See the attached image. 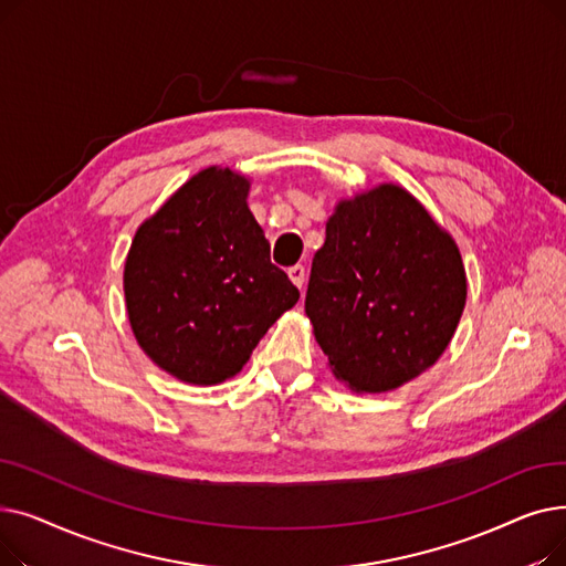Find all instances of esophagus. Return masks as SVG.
Wrapping results in <instances>:
<instances>
[{"instance_id": "34e87169", "label": "esophagus", "mask_w": 566, "mask_h": 566, "mask_svg": "<svg viewBox=\"0 0 566 566\" xmlns=\"http://www.w3.org/2000/svg\"><path fill=\"white\" fill-rule=\"evenodd\" d=\"M289 280L298 289H303V284H305V268L303 265H291L289 268Z\"/></svg>"}]
</instances>
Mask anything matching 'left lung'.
Segmentation results:
<instances>
[{
    "instance_id": "1",
    "label": "left lung",
    "mask_w": 566,
    "mask_h": 566,
    "mask_svg": "<svg viewBox=\"0 0 566 566\" xmlns=\"http://www.w3.org/2000/svg\"><path fill=\"white\" fill-rule=\"evenodd\" d=\"M468 298L459 245L397 184L337 199L314 254L305 314L333 376L392 392L438 363Z\"/></svg>"
}]
</instances>
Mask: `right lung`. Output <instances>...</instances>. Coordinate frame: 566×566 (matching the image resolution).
Here are the masks:
<instances>
[{"label":"right lung","instance_id":"1","mask_svg":"<svg viewBox=\"0 0 566 566\" xmlns=\"http://www.w3.org/2000/svg\"><path fill=\"white\" fill-rule=\"evenodd\" d=\"M252 178L211 165L135 231L124 263L130 331L156 367L220 385L245 367L301 293L271 263L248 197Z\"/></svg>","mask_w":566,"mask_h":566}]
</instances>
